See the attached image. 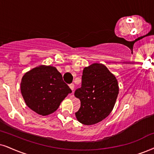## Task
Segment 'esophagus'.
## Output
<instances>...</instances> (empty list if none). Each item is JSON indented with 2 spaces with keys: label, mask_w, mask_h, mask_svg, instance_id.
I'll return each instance as SVG.
<instances>
[{
  "label": "esophagus",
  "mask_w": 154,
  "mask_h": 154,
  "mask_svg": "<svg viewBox=\"0 0 154 154\" xmlns=\"http://www.w3.org/2000/svg\"><path fill=\"white\" fill-rule=\"evenodd\" d=\"M69 86H70V88H71V90L73 91V89H74V84H73V83H71V84H70Z\"/></svg>",
  "instance_id": "esophagus-1"
}]
</instances>
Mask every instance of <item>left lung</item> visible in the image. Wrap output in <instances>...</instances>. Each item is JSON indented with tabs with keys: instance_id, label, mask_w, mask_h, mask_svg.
I'll return each instance as SVG.
<instances>
[{
	"instance_id": "1",
	"label": "left lung",
	"mask_w": 154,
	"mask_h": 154,
	"mask_svg": "<svg viewBox=\"0 0 154 154\" xmlns=\"http://www.w3.org/2000/svg\"><path fill=\"white\" fill-rule=\"evenodd\" d=\"M115 75L103 64L94 63L83 71L81 87L74 96L81 101L75 116L84 125H93L103 121L110 114L119 94Z\"/></svg>"
}]
</instances>
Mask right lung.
<instances>
[{
    "label": "right lung",
    "mask_w": 154,
    "mask_h": 154,
    "mask_svg": "<svg viewBox=\"0 0 154 154\" xmlns=\"http://www.w3.org/2000/svg\"><path fill=\"white\" fill-rule=\"evenodd\" d=\"M20 91L30 109L40 115L56 111L63 100L72 92L55 67L40 66L23 76Z\"/></svg>",
    "instance_id": "obj_1"
}]
</instances>
